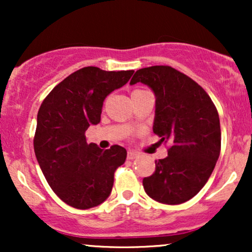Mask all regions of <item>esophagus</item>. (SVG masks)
<instances>
[{"instance_id":"obj_1","label":"esophagus","mask_w":252,"mask_h":252,"mask_svg":"<svg viewBox=\"0 0 252 252\" xmlns=\"http://www.w3.org/2000/svg\"><path fill=\"white\" fill-rule=\"evenodd\" d=\"M138 156V154L136 152H132V150H129L128 152V155H126V158H128V160H134Z\"/></svg>"}]
</instances>
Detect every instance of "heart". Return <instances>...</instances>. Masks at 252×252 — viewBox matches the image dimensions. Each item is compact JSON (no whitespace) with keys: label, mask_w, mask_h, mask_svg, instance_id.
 <instances>
[{"label":"heart","mask_w":252,"mask_h":252,"mask_svg":"<svg viewBox=\"0 0 252 252\" xmlns=\"http://www.w3.org/2000/svg\"><path fill=\"white\" fill-rule=\"evenodd\" d=\"M142 91V90H135V91H132V94H134V92H141Z\"/></svg>","instance_id":"1"}]
</instances>
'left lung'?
<instances>
[{"instance_id": "obj_1", "label": "left lung", "mask_w": 252, "mask_h": 252, "mask_svg": "<svg viewBox=\"0 0 252 252\" xmlns=\"http://www.w3.org/2000/svg\"><path fill=\"white\" fill-rule=\"evenodd\" d=\"M143 83L154 91L153 131L169 142L168 156L155 161V172L143 179L154 200L178 205L205 186L220 154L219 115L209 94L186 74L170 66L136 71L130 84Z\"/></svg>"}]
</instances>
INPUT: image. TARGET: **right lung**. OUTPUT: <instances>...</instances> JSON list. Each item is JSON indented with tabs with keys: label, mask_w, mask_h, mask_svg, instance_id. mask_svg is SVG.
<instances>
[{
	"label": "right lung",
	"mask_w": 252,
	"mask_h": 252,
	"mask_svg": "<svg viewBox=\"0 0 252 252\" xmlns=\"http://www.w3.org/2000/svg\"><path fill=\"white\" fill-rule=\"evenodd\" d=\"M134 71L80 68L59 83L37 112L34 152L53 192L74 209L98 206L108 199L114 174L126 158L115 146L103 150L86 142L85 131L100 122L103 102L129 82Z\"/></svg>",
	"instance_id": "obj_1"
}]
</instances>
